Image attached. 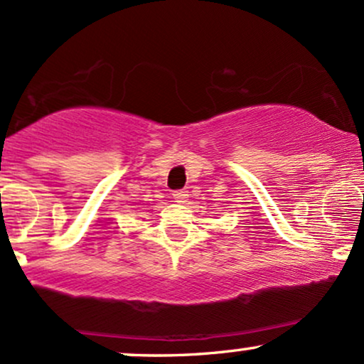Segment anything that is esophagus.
I'll list each match as a JSON object with an SVG mask.
<instances>
[{"label":"esophagus","instance_id":"obj_1","mask_svg":"<svg viewBox=\"0 0 364 364\" xmlns=\"http://www.w3.org/2000/svg\"><path fill=\"white\" fill-rule=\"evenodd\" d=\"M173 198L174 201H178V203H185L188 200V191L186 190H178L173 193Z\"/></svg>","mask_w":364,"mask_h":364}]
</instances>
